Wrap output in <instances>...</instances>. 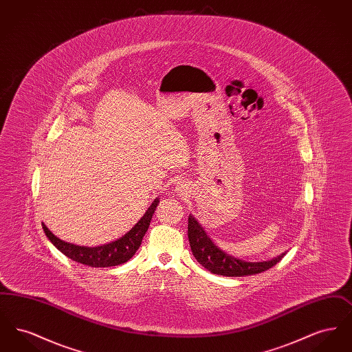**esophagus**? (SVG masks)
<instances>
[{"label":"esophagus","mask_w":352,"mask_h":352,"mask_svg":"<svg viewBox=\"0 0 352 352\" xmlns=\"http://www.w3.org/2000/svg\"><path fill=\"white\" fill-rule=\"evenodd\" d=\"M174 191H175L178 195L184 197V195L187 194V191H188V186L184 184V182H178V184H175V187H174Z\"/></svg>","instance_id":"esophagus-1"}]
</instances>
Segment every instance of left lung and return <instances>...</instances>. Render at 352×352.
Returning <instances> with one entry per match:
<instances>
[{
    "mask_svg": "<svg viewBox=\"0 0 352 352\" xmlns=\"http://www.w3.org/2000/svg\"><path fill=\"white\" fill-rule=\"evenodd\" d=\"M188 241L194 257L198 260L201 267L210 270L214 274L226 276V277H241L252 276L269 268L274 267L286 254V252L280 256L267 260V261H245L228 254L227 252L220 250L218 245L206 234L201 223L191 214L188 217Z\"/></svg>",
    "mask_w": 352,
    "mask_h": 352,
    "instance_id": "1",
    "label": "left lung"
}]
</instances>
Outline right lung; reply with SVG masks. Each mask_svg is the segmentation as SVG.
Masks as SVG:
<instances>
[{
	"label": "right lung",
	"instance_id": "obj_1",
	"mask_svg": "<svg viewBox=\"0 0 352 352\" xmlns=\"http://www.w3.org/2000/svg\"><path fill=\"white\" fill-rule=\"evenodd\" d=\"M160 199L155 198L151 203V207L144 214V217L135 223V226L129 232H126L122 237H120L112 243L99 245V247H84V245H76L72 243L63 241L52 234L45 224H42V227L47 239L54 244V247L62 252L65 256H67L68 258L92 268L116 267L131 260L134 253L140 248L142 237L146 234L151 226V217Z\"/></svg>",
	"mask_w": 352,
	"mask_h": 352
}]
</instances>
